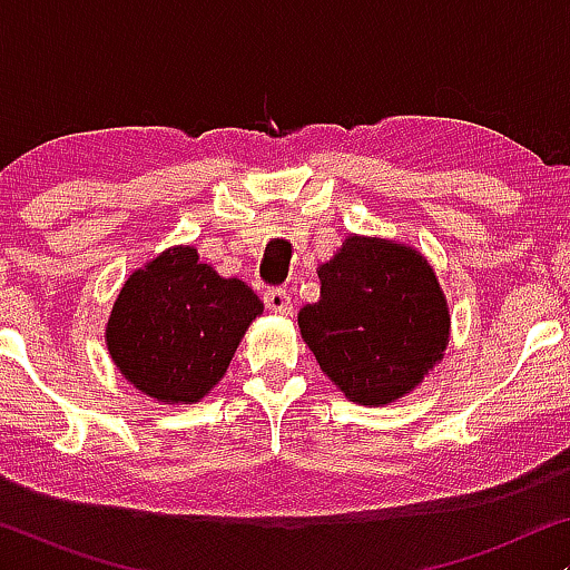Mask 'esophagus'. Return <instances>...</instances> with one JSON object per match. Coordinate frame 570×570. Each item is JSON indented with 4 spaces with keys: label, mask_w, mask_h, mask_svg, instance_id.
Segmentation results:
<instances>
[{
    "label": "esophagus",
    "mask_w": 570,
    "mask_h": 570,
    "mask_svg": "<svg viewBox=\"0 0 570 570\" xmlns=\"http://www.w3.org/2000/svg\"><path fill=\"white\" fill-rule=\"evenodd\" d=\"M264 306H267L272 314H277V316H291L293 314L291 293L279 291V287H272V291L264 293Z\"/></svg>",
    "instance_id": "34e87169"
}]
</instances>
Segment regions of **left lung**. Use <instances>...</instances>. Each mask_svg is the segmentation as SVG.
Segmentation results:
<instances>
[{
    "mask_svg": "<svg viewBox=\"0 0 570 570\" xmlns=\"http://www.w3.org/2000/svg\"><path fill=\"white\" fill-rule=\"evenodd\" d=\"M318 279L322 298L298 314L301 337L350 402L392 404L443 361L449 303L417 248L350 233Z\"/></svg>",
    "mask_w": 570,
    "mask_h": 570,
    "instance_id": "1",
    "label": "left lung"
}]
</instances>
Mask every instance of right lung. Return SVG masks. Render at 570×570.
<instances>
[{
    "label": "right lung",
    "mask_w": 570,
    "mask_h": 570,
    "mask_svg": "<svg viewBox=\"0 0 570 570\" xmlns=\"http://www.w3.org/2000/svg\"><path fill=\"white\" fill-rule=\"evenodd\" d=\"M262 301L236 277L170 246L127 277L106 324L108 355L137 392L194 404L220 384Z\"/></svg>",
    "instance_id": "add662e5"
}]
</instances>
